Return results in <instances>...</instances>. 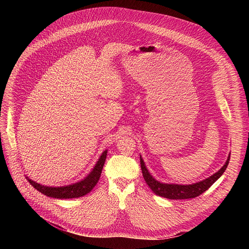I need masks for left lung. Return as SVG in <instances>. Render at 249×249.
<instances>
[{"mask_svg": "<svg viewBox=\"0 0 249 249\" xmlns=\"http://www.w3.org/2000/svg\"><path fill=\"white\" fill-rule=\"evenodd\" d=\"M230 160V154L228 155V159L225 162V164L222 166L217 173L210 176L209 178L200 180L198 182H195L192 185H178V184H165V182H160V180L155 179L144 163V160L140 155V164H141V171L143 178H144L146 184L148 187L152 190V192L160 196V197L169 199V200H182V199H192L196 198L206 192L209 188H210L214 182L224 174L226 168L228 166Z\"/></svg>", "mask_w": 249, "mask_h": 249, "instance_id": "1", "label": "left lung"}]
</instances>
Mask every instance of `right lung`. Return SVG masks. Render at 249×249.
I'll use <instances>...</instances> for the list:
<instances>
[{
    "instance_id": "right-lung-1",
    "label": "right lung",
    "mask_w": 249,
    "mask_h": 249,
    "mask_svg": "<svg viewBox=\"0 0 249 249\" xmlns=\"http://www.w3.org/2000/svg\"><path fill=\"white\" fill-rule=\"evenodd\" d=\"M107 153H108L107 149L103 151L100 159L98 160L97 163L95 164L94 168L91 169L90 173L82 180L76 181L71 185L62 186V187H47L44 185L38 184V182L32 180L28 177H26V178L28 179V181L30 182L31 186L34 187V189H36L38 192L42 193L43 195L47 196V197L55 198V199L80 198L89 194L97 185V182L99 181L102 174V169H103L105 160H106V158H107Z\"/></svg>"
}]
</instances>
